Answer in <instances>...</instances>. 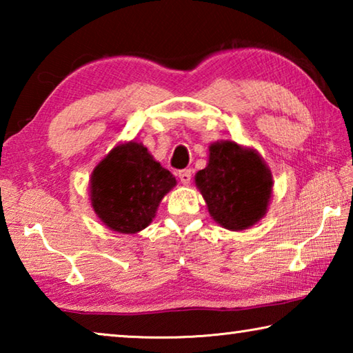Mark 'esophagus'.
Returning a JSON list of instances; mask_svg holds the SVG:
<instances>
[{
	"label": "esophagus",
	"instance_id": "34e87169",
	"mask_svg": "<svg viewBox=\"0 0 353 353\" xmlns=\"http://www.w3.org/2000/svg\"><path fill=\"white\" fill-rule=\"evenodd\" d=\"M177 177L181 179V182L182 183H190L191 182V170H182V171H179L177 172Z\"/></svg>",
	"mask_w": 353,
	"mask_h": 353
}]
</instances>
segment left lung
I'll list each match as a JSON object with an SVG mask.
<instances>
[{"label":"left lung","mask_w":353,"mask_h":353,"mask_svg":"<svg viewBox=\"0 0 353 353\" xmlns=\"http://www.w3.org/2000/svg\"><path fill=\"white\" fill-rule=\"evenodd\" d=\"M196 185L218 224L229 230H243L266 213L272 177L252 149L221 141L210 146L208 165L196 174Z\"/></svg>","instance_id":"obj_1"}]
</instances>
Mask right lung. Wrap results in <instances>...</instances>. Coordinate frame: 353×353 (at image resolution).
<instances>
[{
  "mask_svg": "<svg viewBox=\"0 0 353 353\" xmlns=\"http://www.w3.org/2000/svg\"><path fill=\"white\" fill-rule=\"evenodd\" d=\"M92 204L101 221L119 234L151 223L163 196L176 185L168 170L139 143L113 148L92 174Z\"/></svg>",
  "mask_w": 353,
  "mask_h": 353,
  "instance_id": "1",
  "label": "right lung"
}]
</instances>
